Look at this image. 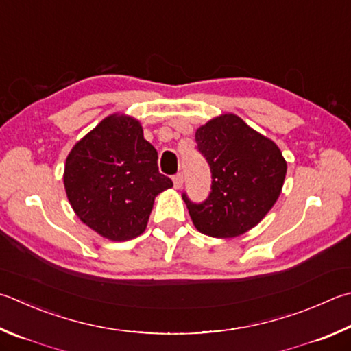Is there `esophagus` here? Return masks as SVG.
<instances>
[{"mask_svg":"<svg viewBox=\"0 0 351 351\" xmlns=\"http://www.w3.org/2000/svg\"><path fill=\"white\" fill-rule=\"evenodd\" d=\"M173 184H175V189H181L182 184H184V176L182 173H178L173 176Z\"/></svg>","mask_w":351,"mask_h":351,"instance_id":"1","label":"esophagus"}]
</instances>
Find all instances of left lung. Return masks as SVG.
<instances>
[{
  "label": "left lung",
  "mask_w": 351,
  "mask_h": 351,
  "mask_svg": "<svg viewBox=\"0 0 351 351\" xmlns=\"http://www.w3.org/2000/svg\"><path fill=\"white\" fill-rule=\"evenodd\" d=\"M212 171V192L201 204L182 193L197 232L234 238L263 221L284 186L287 162L278 145L233 113L210 119L195 133Z\"/></svg>",
  "instance_id": "obj_1"
}]
</instances>
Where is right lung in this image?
Listing matches in <instances>:
<instances>
[{
  "instance_id": "obj_1",
  "label": "right lung",
  "mask_w": 351,
  "mask_h": 351,
  "mask_svg": "<svg viewBox=\"0 0 351 351\" xmlns=\"http://www.w3.org/2000/svg\"><path fill=\"white\" fill-rule=\"evenodd\" d=\"M64 187L86 226L103 238L127 241L144 233L155 197L173 182L159 173L158 152L139 121L114 113L70 150Z\"/></svg>"
}]
</instances>
